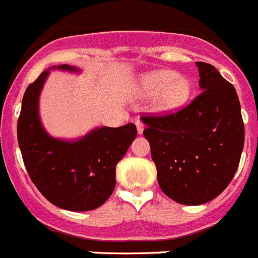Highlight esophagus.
Wrapping results in <instances>:
<instances>
[{"label":"esophagus","mask_w":258,"mask_h":258,"mask_svg":"<svg viewBox=\"0 0 258 258\" xmlns=\"http://www.w3.org/2000/svg\"><path fill=\"white\" fill-rule=\"evenodd\" d=\"M135 124H136V127H138L139 134H143V131H144V123H143V122H141L140 119H136V120H135Z\"/></svg>","instance_id":"obj_1"}]
</instances>
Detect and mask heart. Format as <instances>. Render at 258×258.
<instances>
[{
    "label": "heart",
    "mask_w": 258,
    "mask_h": 258,
    "mask_svg": "<svg viewBox=\"0 0 258 258\" xmlns=\"http://www.w3.org/2000/svg\"><path fill=\"white\" fill-rule=\"evenodd\" d=\"M191 81L171 69L144 74L138 85L141 97H154L157 112H173L182 108L191 95Z\"/></svg>",
    "instance_id": "obj_1"
}]
</instances>
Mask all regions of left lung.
<instances>
[{
	"label": "left lung",
	"mask_w": 258,
	"mask_h": 258,
	"mask_svg": "<svg viewBox=\"0 0 258 258\" xmlns=\"http://www.w3.org/2000/svg\"><path fill=\"white\" fill-rule=\"evenodd\" d=\"M202 92L166 115L141 117L158 184L185 206L207 203L233 180L244 145V123L235 89L208 62L197 61Z\"/></svg>",
	"instance_id": "8db88e82"
}]
</instances>
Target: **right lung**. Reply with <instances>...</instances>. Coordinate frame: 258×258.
Wrapping results in <instances>:
<instances>
[{
    "label": "right lung",
    "mask_w": 258,
    "mask_h": 258,
    "mask_svg": "<svg viewBox=\"0 0 258 258\" xmlns=\"http://www.w3.org/2000/svg\"><path fill=\"white\" fill-rule=\"evenodd\" d=\"M50 69L39 74L23 96L18 119L23 161L33 184L50 203L74 212L95 210L112 196L115 166L136 139L138 130L134 123L97 127L73 141L50 136L38 113L39 94ZM57 69L80 72L67 64Z\"/></svg>",
    "instance_id": "obj_1"
}]
</instances>
